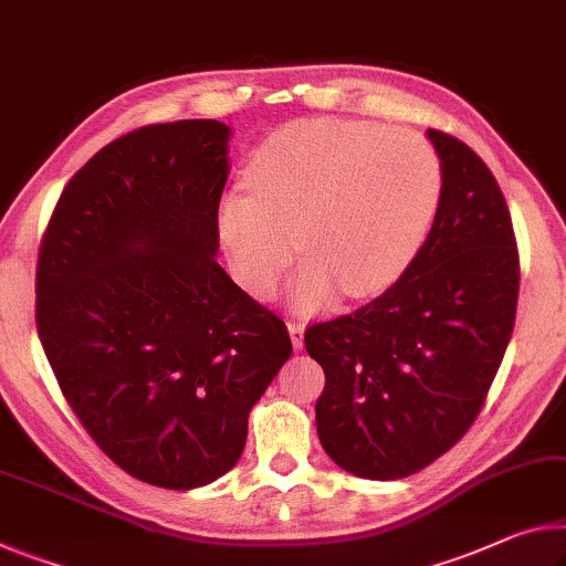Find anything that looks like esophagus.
I'll list each match as a JSON object with an SVG mask.
<instances>
[{"instance_id": "obj_1", "label": "esophagus", "mask_w": 566, "mask_h": 566, "mask_svg": "<svg viewBox=\"0 0 566 566\" xmlns=\"http://www.w3.org/2000/svg\"><path fill=\"white\" fill-rule=\"evenodd\" d=\"M286 329H290V337H292V345L294 349H302L304 347V322H286Z\"/></svg>"}]
</instances>
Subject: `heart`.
Segmentation results:
<instances>
[{
	"label": "heart",
	"mask_w": 566,
	"mask_h": 566,
	"mask_svg": "<svg viewBox=\"0 0 566 566\" xmlns=\"http://www.w3.org/2000/svg\"><path fill=\"white\" fill-rule=\"evenodd\" d=\"M251 193L219 206V234L237 280L266 294L294 249L307 264L294 304L317 310L337 286L365 300L390 290L423 249L443 193L436 148L412 130L315 118L272 133L249 160Z\"/></svg>",
	"instance_id": "b5f03b06"
}]
</instances>
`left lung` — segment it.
I'll return each instance as SVG.
<instances>
[{"instance_id": "1", "label": "left lung", "mask_w": 566, "mask_h": 566, "mask_svg": "<svg viewBox=\"0 0 566 566\" xmlns=\"http://www.w3.org/2000/svg\"><path fill=\"white\" fill-rule=\"evenodd\" d=\"M443 193L408 272L353 315L304 332L325 370L319 443L360 479L410 476L476 420L511 339L518 251L504 193L459 138L426 130Z\"/></svg>"}]
</instances>
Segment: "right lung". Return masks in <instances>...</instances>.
<instances>
[{
  "instance_id": "1",
  "label": "right lung",
  "mask_w": 566,
  "mask_h": 566,
  "mask_svg": "<svg viewBox=\"0 0 566 566\" xmlns=\"http://www.w3.org/2000/svg\"><path fill=\"white\" fill-rule=\"evenodd\" d=\"M231 128L146 125L87 160L38 262V332L80 423L125 473L188 491L221 479L290 360L284 322L223 272Z\"/></svg>"
}]
</instances>
